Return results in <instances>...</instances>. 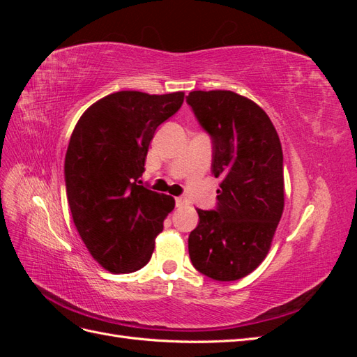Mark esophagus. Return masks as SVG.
<instances>
[{
  "mask_svg": "<svg viewBox=\"0 0 357 357\" xmlns=\"http://www.w3.org/2000/svg\"><path fill=\"white\" fill-rule=\"evenodd\" d=\"M176 205L178 208L186 207V205H189V201L185 197H178V198H176Z\"/></svg>",
  "mask_w": 357,
  "mask_h": 357,
  "instance_id": "esophagus-1",
  "label": "esophagus"
}]
</instances>
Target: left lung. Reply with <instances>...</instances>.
Wrapping results in <instances>:
<instances>
[{"label":"left lung","mask_w":357,"mask_h":357,"mask_svg":"<svg viewBox=\"0 0 357 357\" xmlns=\"http://www.w3.org/2000/svg\"><path fill=\"white\" fill-rule=\"evenodd\" d=\"M186 101L211 137V172L222 178L215 210H197L189 256L204 275L234 282L261 265L282 219V143L271 119L245 96L193 91Z\"/></svg>","instance_id":"left-lung-1"}]
</instances>
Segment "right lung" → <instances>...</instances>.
<instances>
[{
  "label": "right lung",
  "instance_id": "1",
  "mask_svg": "<svg viewBox=\"0 0 357 357\" xmlns=\"http://www.w3.org/2000/svg\"><path fill=\"white\" fill-rule=\"evenodd\" d=\"M185 92L149 95L121 91L104 96L75 125L66 155L73 220L92 257L107 271H138L176 201L139 185L149 144L176 114Z\"/></svg>",
  "mask_w": 357,
  "mask_h": 357
}]
</instances>
